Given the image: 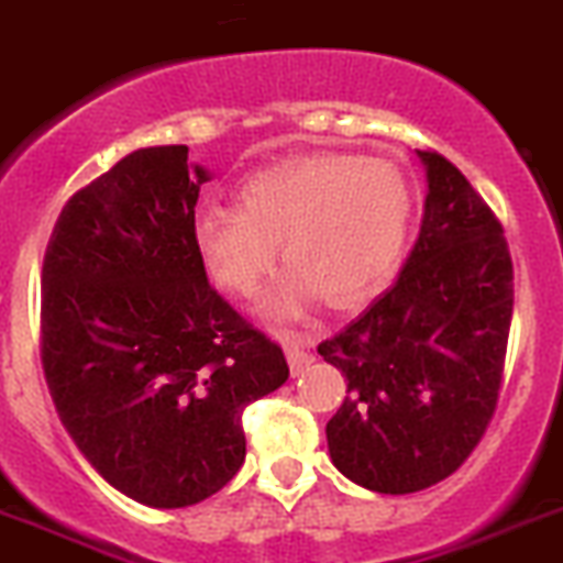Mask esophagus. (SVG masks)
<instances>
[{
    "mask_svg": "<svg viewBox=\"0 0 563 563\" xmlns=\"http://www.w3.org/2000/svg\"><path fill=\"white\" fill-rule=\"evenodd\" d=\"M283 344H286V358L288 366H291V375H302L313 364V353L308 350V341L297 333H283Z\"/></svg>",
    "mask_w": 563,
    "mask_h": 563,
    "instance_id": "esophagus-1",
    "label": "esophagus"
}]
</instances>
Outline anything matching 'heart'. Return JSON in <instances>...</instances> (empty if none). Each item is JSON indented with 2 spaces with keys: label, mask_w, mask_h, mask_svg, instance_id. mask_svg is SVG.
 <instances>
[{
  "label": "heart",
  "mask_w": 563,
  "mask_h": 563,
  "mask_svg": "<svg viewBox=\"0 0 563 563\" xmlns=\"http://www.w3.org/2000/svg\"><path fill=\"white\" fill-rule=\"evenodd\" d=\"M411 210L400 166L319 152L246 177L235 208H205L194 222V250L222 291L250 297L275 264L280 241L288 266L261 311L288 319L306 313L317 291L333 306L375 294L400 264Z\"/></svg>",
  "instance_id": "b5f03b06"
}]
</instances>
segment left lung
I'll return each mask as SVG.
<instances>
[{
	"instance_id": "obj_1",
	"label": "left lung",
	"mask_w": 563,
	"mask_h": 563,
	"mask_svg": "<svg viewBox=\"0 0 563 563\" xmlns=\"http://www.w3.org/2000/svg\"><path fill=\"white\" fill-rule=\"evenodd\" d=\"M417 155L428 197L400 277L319 344L346 377L330 459L380 495L422 492L470 459L495 417L514 311L500 222L448 157Z\"/></svg>"
}]
</instances>
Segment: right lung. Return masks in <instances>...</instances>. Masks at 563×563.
I'll use <instances>...</instances> for the list:
<instances>
[{
	"instance_id": "add662e5",
	"label": "right lung",
	"mask_w": 563,
	"mask_h": 563,
	"mask_svg": "<svg viewBox=\"0 0 563 563\" xmlns=\"http://www.w3.org/2000/svg\"><path fill=\"white\" fill-rule=\"evenodd\" d=\"M188 146L130 152L63 205L44 255L41 361L63 428L130 500L186 508L233 481L241 413L283 350L210 288Z\"/></svg>"
}]
</instances>
